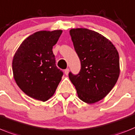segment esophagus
Here are the masks:
<instances>
[{"mask_svg": "<svg viewBox=\"0 0 135 135\" xmlns=\"http://www.w3.org/2000/svg\"><path fill=\"white\" fill-rule=\"evenodd\" d=\"M69 69H66L64 70V73H65V75H66L69 74Z\"/></svg>", "mask_w": 135, "mask_h": 135, "instance_id": "34e87169", "label": "esophagus"}]
</instances>
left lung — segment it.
I'll return each instance as SVG.
<instances>
[{
  "mask_svg": "<svg viewBox=\"0 0 135 135\" xmlns=\"http://www.w3.org/2000/svg\"><path fill=\"white\" fill-rule=\"evenodd\" d=\"M75 50L81 62L78 75L69 74L78 97L87 104L104 99L119 76L118 51L109 40L85 28L70 30Z\"/></svg>",
  "mask_w": 135,
  "mask_h": 135,
  "instance_id": "left-lung-1",
  "label": "left lung"
}]
</instances>
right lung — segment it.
Wrapping results in <instances>:
<instances>
[{
	"instance_id": "obj_1",
	"label": "right lung",
	"mask_w": 135,
	"mask_h": 135,
	"mask_svg": "<svg viewBox=\"0 0 135 135\" xmlns=\"http://www.w3.org/2000/svg\"><path fill=\"white\" fill-rule=\"evenodd\" d=\"M62 30L40 31L26 38L12 62L14 80L26 95L46 102L54 95L63 75L55 64L52 49Z\"/></svg>"
}]
</instances>
